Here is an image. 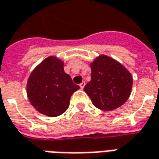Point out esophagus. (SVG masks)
I'll list each match as a JSON object with an SVG mask.
<instances>
[{
  "label": "esophagus",
  "instance_id": "esophagus-1",
  "mask_svg": "<svg viewBox=\"0 0 159 159\" xmlns=\"http://www.w3.org/2000/svg\"><path fill=\"white\" fill-rule=\"evenodd\" d=\"M79 86L81 89H83V88H84V86H85V82H82V83L79 84Z\"/></svg>",
  "mask_w": 159,
  "mask_h": 159
}]
</instances>
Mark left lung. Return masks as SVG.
Segmentation results:
<instances>
[{
	"label": "left lung",
	"instance_id": "1",
	"mask_svg": "<svg viewBox=\"0 0 159 159\" xmlns=\"http://www.w3.org/2000/svg\"><path fill=\"white\" fill-rule=\"evenodd\" d=\"M91 80L83 89L96 107L110 111L126 102L133 77L123 65L103 55L91 64Z\"/></svg>",
	"mask_w": 159,
	"mask_h": 159
}]
</instances>
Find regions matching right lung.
<instances>
[{"instance_id": "obj_1", "label": "right lung", "mask_w": 159, "mask_h": 159, "mask_svg": "<svg viewBox=\"0 0 159 159\" xmlns=\"http://www.w3.org/2000/svg\"><path fill=\"white\" fill-rule=\"evenodd\" d=\"M64 70V63L49 57L30 75L27 95L41 114L56 117L67 110L71 95L79 89Z\"/></svg>"}]
</instances>
